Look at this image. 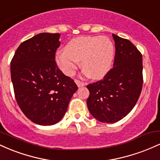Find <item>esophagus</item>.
<instances>
[{
  "instance_id": "esophagus-1",
  "label": "esophagus",
  "mask_w": 160,
  "mask_h": 160,
  "mask_svg": "<svg viewBox=\"0 0 160 160\" xmlns=\"http://www.w3.org/2000/svg\"><path fill=\"white\" fill-rule=\"evenodd\" d=\"M75 82H76V84H77V85H78V87H82V86H85V83H84V82H81V81H80V80H75Z\"/></svg>"
}]
</instances>
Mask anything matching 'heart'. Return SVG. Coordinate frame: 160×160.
I'll return each instance as SVG.
<instances>
[{"label": "heart", "mask_w": 160, "mask_h": 160, "mask_svg": "<svg viewBox=\"0 0 160 160\" xmlns=\"http://www.w3.org/2000/svg\"><path fill=\"white\" fill-rule=\"evenodd\" d=\"M115 48L110 38L101 36H83L71 40L65 51L56 52V65L67 76H73L80 65L86 75L93 79L103 78L113 63Z\"/></svg>", "instance_id": "b5f03b06"}]
</instances>
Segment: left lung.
<instances>
[{"label":"left lung","instance_id":"left-lung-1","mask_svg":"<svg viewBox=\"0 0 160 160\" xmlns=\"http://www.w3.org/2000/svg\"><path fill=\"white\" fill-rule=\"evenodd\" d=\"M113 68L103 80L89 84L86 104L99 122L113 123L129 113L140 96L143 84L142 56L132 42L113 34Z\"/></svg>","mask_w":160,"mask_h":160}]
</instances>
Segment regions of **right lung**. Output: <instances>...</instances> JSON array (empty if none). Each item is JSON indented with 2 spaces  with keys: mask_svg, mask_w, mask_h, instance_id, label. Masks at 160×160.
I'll use <instances>...</instances> for the list:
<instances>
[{
  "mask_svg": "<svg viewBox=\"0 0 160 160\" xmlns=\"http://www.w3.org/2000/svg\"><path fill=\"white\" fill-rule=\"evenodd\" d=\"M60 34L40 33L22 43L10 63L16 102L34 123L51 126L65 114L78 86L57 67Z\"/></svg>",
  "mask_w": 160,
  "mask_h": 160,
  "instance_id": "add662e5",
  "label": "right lung"
}]
</instances>
